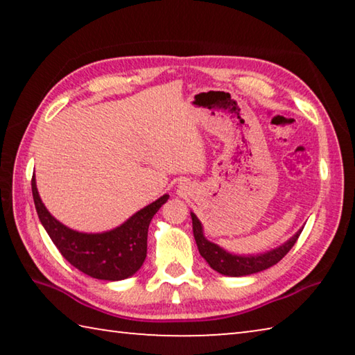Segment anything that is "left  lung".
I'll list each match as a JSON object with an SVG mask.
<instances>
[{
    "label": "left lung",
    "instance_id": "8db88e82",
    "mask_svg": "<svg viewBox=\"0 0 355 355\" xmlns=\"http://www.w3.org/2000/svg\"><path fill=\"white\" fill-rule=\"evenodd\" d=\"M191 218H192V232H194V238H196V243H197V248H199L200 255L205 258L207 263L214 269L216 272H219L222 275H228V277H244V275L257 274L260 271H264V269L274 266V264H277L282 258L290 252L294 243L297 241L300 232H302L304 228L302 227L300 230L294 233L286 243L279 245V248L264 252V254L236 255L225 249H222L220 245L207 239L205 235H203V225L199 220V218H197L194 213H191Z\"/></svg>",
    "mask_w": 355,
    "mask_h": 355
}]
</instances>
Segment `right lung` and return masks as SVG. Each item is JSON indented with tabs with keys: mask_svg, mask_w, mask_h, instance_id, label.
Here are the masks:
<instances>
[{
	"mask_svg": "<svg viewBox=\"0 0 355 355\" xmlns=\"http://www.w3.org/2000/svg\"><path fill=\"white\" fill-rule=\"evenodd\" d=\"M31 188L42 225L65 260L86 275L107 282L128 279L139 271L147 257L150 220L169 199V194L161 196L112 230L84 233L51 216L40 199L34 175Z\"/></svg>",
	"mask_w": 355,
	"mask_h": 355,
	"instance_id": "obj_1",
	"label": "right lung"
}]
</instances>
